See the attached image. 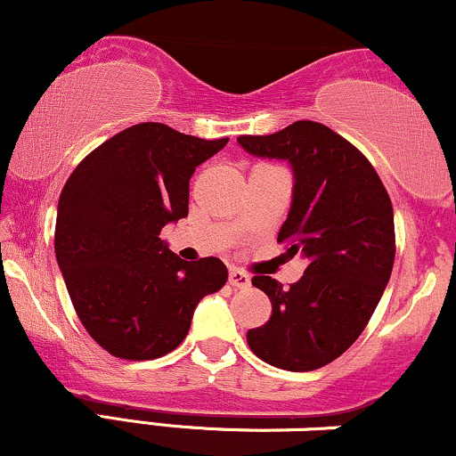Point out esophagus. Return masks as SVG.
<instances>
[{"instance_id":"34e87169","label":"esophagus","mask_w":456,"mask_h":456,"mask_svg":"<svg viewBox=\"0 0 456 456\" xmlns=\"http://www.w3.org/2000/svg\"><path fill=\"white\" fill-rule=\"evenodd\" d=\"M228 281H230V286H234V288H249V283H251L248 273H243L239 269H230Z\"/></svg>"}]
</instances>
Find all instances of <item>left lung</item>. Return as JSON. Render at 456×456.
Returning a JSON list of instances; mask_svg holds the SVG:
<instances>
[{
    "instance_id": "left-lung-1",
    "label": "left lung",
    "mask_w": 456,
    "mask_h": 456,
    "mask_svg": "<svg viewBox=\"0 0 456 456\" xmlns=\"http://www.w3.org/2000/svg\"><path fill=\"white\" fill-rule=\"evenodd\" d=\"M237 142L254 158L290 164L292 205L277 240L290 258L307 260L288 290L269 275L251 280L273 314L248 344L273 367L314 371L344 354L376 312L395 262L393 205L365 155L322 123Z\"/></svg>"
}]
</instances>
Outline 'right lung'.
<instances>
[{"instance_id": "add662e5", "label": "right lung", "mask_w": 456, "mask_h": 456, "mask_svg": "<svg viewBox=\"0 0 456 456\" xmlns=\"http://www.w3.org/2000/svg\"><path fill=\"white\" fill-rule=\"evenodd\" d=\"M228 144L138 123L77 166L57 205L55 254L80 322L112 356L151 361L173 352L196 305L222 290V260H181L159 239L187 216L196 166Z\"/></svg>"}]
</instances>
